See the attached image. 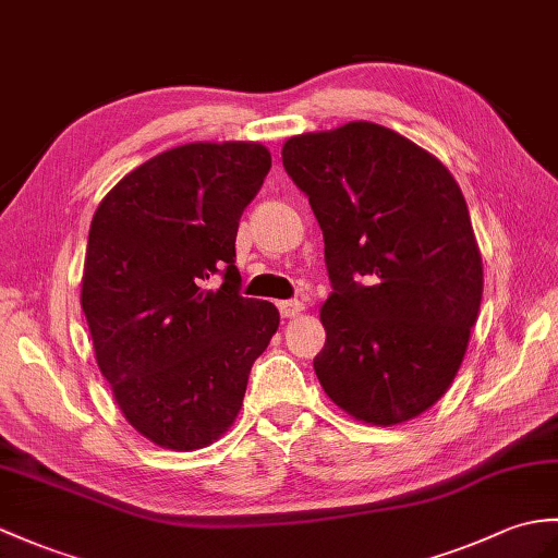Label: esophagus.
Segmentation results:
<instances>
[{
  "instance_id": "obj_1",
  "label": "esophagus",
  "mask_w": 558,
  "mask_h": 558,
  "mask_svg": "<svg viewBox=\"0 0 558 558\" xmlns=\"http://www.w3.org/2000/svg\"><path fill=\"white\" fill-rule=\"evenodd\" d=\"M278 308H280V316L292 318L296 314H302L304 304L300 300H284V302H278Z\"/></svg>"
}]
</instances>
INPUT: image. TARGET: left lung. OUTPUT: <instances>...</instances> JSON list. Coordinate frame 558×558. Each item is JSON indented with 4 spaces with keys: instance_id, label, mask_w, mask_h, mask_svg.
Masks as SVG:
<instances>
[{
    "instance_id": "1",
    "label": "left lung",
    "mask_w": 558,
    "mask_h": 558,
    "mask_svg": "<svg viewBox=\"0 0 558 558\" xmlns=\"http://www.w3.org/2000/svg\"><path fill=\"white\" fill-rule=\"evenodd\" d=\"M282 166L326 242L323 390L373 425L416 418L454 380L483 300L461 187L433 154L368 121L290 137Z\"/></svg>"
}]
</instances>
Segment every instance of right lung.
<instances>
[{
    "label": "right lung",
    "mask_w": 558,
    "mask_h": 558,
    "mask_svg": "<svg viewBox=\"0 0 558 558\" xmlns=\"http://www.w3.org/2000/svg\"><path fill=\"white\" fill-rule=\"evenodd\" d=\"M268 171L256 142H192L137 166L93 216L81 304L97 366L125 421L163 449L228 430L278 330V308L242 296L235 266L240 216Z\"/></svg>",
    "instance_id": "add662e5"
}]
</instances>
